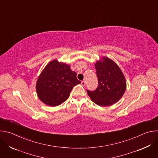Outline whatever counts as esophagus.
<instances>
[{"label": "esophagus", "instance_id": "esophagus-1", "mask_svg": "<svg viewBox=\"0 0 158 158\" xmlns=\"http://www.w3.org/2000/svg\"><path fill=\"white\" fill-rule=\"evenodd\" d=\"M81 84H82V85L84 86L85 85V81H81Z\"/></svg>", "mask_w": 158, "mask_h": 158}]
</instances>
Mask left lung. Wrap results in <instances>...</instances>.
I'll return each mask as SVG.
<instances>
[{
  "label": "left lung",
  "instance_id": "left-lung-1",
  "mask_svg": "<svg viewBox=\"0 0 158 158\" xmlns=\"http://www.w3.org/2000/svg\"><path fill=\"white\" fill-rule=\"evenodd\" d=\"M95 64L98 81L94 91L87 90L91 100L101 106H110L118 102L124 94L126 82L118 65L107 57Z\"/></svg>",
  "mask_w": 158,
  "mask_h": 158
}]
</instances>
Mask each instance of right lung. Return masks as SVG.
<instances>
[{
    "label": "right lung",
    "instance_id": "1",
    "mask_svg": "<svg viewBox=\"0 0 158 158\" xmlns=\"http://www.w3.org/2000/svg\"><path fill=\"white\" fill-rule=\"evenodd\" d=\"M69 65L57 60L49 62L39 76L36 91L39 98L50 106L61 104L69 98L73 88L81 83Z\"/></svg>",
    "mask_w": 158,
    "mask_h": 158
}]
</instances>
